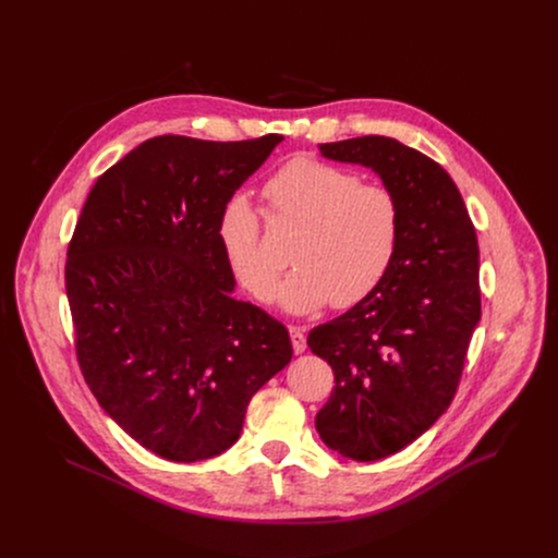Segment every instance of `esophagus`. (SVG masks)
<instances>
[{
	"instance_id": "esophagus-1",
	"label": "esophagus",
	"mask_w": 558,
	"mask_h": 558,
	"mask_svg": "<svg viewBox=\"0 0 558 558\" xmlns=\"http://www.w3.org/2000/svg\"><path fill=\"white\" fill-rule=\"evenodd\" d=\"M289 333H291V344H293V351H295V355L304 353V349H306L304 329H300V327H291V329H289Z\"/></svg>"
}]
</instances>
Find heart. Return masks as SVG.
Segmentation results:
<instances>
[{
	"label": "heart",
	"mask_w": 558,
	"mask_h": 558,
	"mask_svg": "<svg viewBox=\"0 0 558 558\" xmlns=\"http://www.w3.org/2000/svg\"><path fill=\"white\" fill-rule=\"evenodd\" d=\"M271 216L293 229V271L276 287L278 267L260 250V222L243 196L229 198L216 225L225 260L258 302L289 313L325 304L349 308L375 291L400 238V207L381 185H362L347 170L295 158L265 185Z\"/></svg>",
	"instance_id": "obj_1"
}]
</instances>
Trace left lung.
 Segmentation results:
<instances>
[{
  "label": "left lung",
  "mask_w": 558,
  "mask_h": 558,
  "mask_svg": "<svg viewBox=\"0 0 558 558\" xmlns=\"http://www.w3.org/2000/svg\"><path fill=\"white\" fill-rule=\"evenodd\" d=\"M320 154L375 172L400 207L381 282L306 338L336 375L317 433L342 457L377 461L422 437L452 402L482 320L480 245L457 185L426 154L388 136L325 143Z\"/></svg>",
  "instance_id": "1"
}]
</instances>
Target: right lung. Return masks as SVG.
<instances>
[{
    "label": "right lung",
    "mask_w": 558,
    "mask_h": 558,
    "mask_svg": "<svg viewBox=\"0 0 558 558\" xmlns=\"http://www.w3.org/2000/svg\"><path fill=\"white\" fill-rule=\"evenodd\" d=\"M280 141L147 138L78 216L65 263L78 366L101 409L163 459L231 448L252 397L291 362L284 325L233 298L216 235L222 205Z\"/></svg>",
    "instance_id": "add662e5"
}]
</instances>
